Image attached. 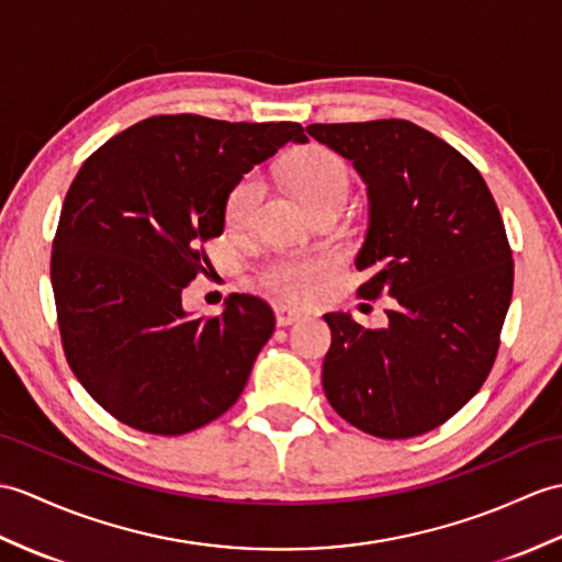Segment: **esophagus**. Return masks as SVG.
Listing matches in <instances>:
<instances>
[{"instance_id":"1","label":"esophagus","mask_w":562,"mask_h":562,"mask_svg":"<svg viewBox=\"0 0 562 562\" xmlns=\"http://www.w3.org/2000/svg\"><path fill=\"white\" fill-rule=\"evenodd\" d=\"M276 321H278V325H282V328H286V325H294L299 321H304V311L292 308V306H278L276 308Z\"/></svg>"}]
</instances>
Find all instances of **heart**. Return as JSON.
<instances>
[{
  "instance_id": "b5f03b06",
  "label": "heart",
  "mask_w": 562,
  "mask_h": 562,
  "mask_svg": "<svg viewBox=\"0 0 562 562\" xmlns=\"http://www.w3.org/2000/svg\"><path fill=\"white\" fill-rule=\"evenodd\" d=\"M290 181L308 211L321 203L347 201L351 177L349 167L340 155L313 146L302 155H296L290 165ZM266 193L263 177L258 172L244 175L237 184L232 187L225 217L229 225L241 227L251 220L260 199ZM333 272V258L323 254H282L260 270V282L268 292L280 296L282 302H306V299L318 290L323 280Z\"/></svg>"
}]
</instances>
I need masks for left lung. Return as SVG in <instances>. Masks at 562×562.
<instances>
[{
	"instance_id": "1",
	"label": "left lung",
	"mask_w": 562,
	"mask_h": 562,
	"mask_svg": "<svg viewBox=\"0 0 562 562\" xmlns=\"http://www.w3.org/2000/svg\"><path fill=\"white\" fill-rule=\"evenodd\" d=\"M306 132L367 184L369 229L355 263L371 280L359 296H393L385 328L325 313V397L363 434L422 436L479 393L498 355L515 272L498 205L464 155L412 122Z\"/></svg>"
}]
</instances>
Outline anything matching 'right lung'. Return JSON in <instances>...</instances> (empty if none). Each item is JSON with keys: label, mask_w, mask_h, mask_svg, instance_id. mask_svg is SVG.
<instances>
[{"label": "right lung", "mask_w": 562, "mask_h": 562, "mask_svg": "<svg viewBox=\"0 0 562 562\" xmlns=\"http://www.w3.org/2000/svg\"><path fill=\"white\" fill-rule=\"evenodd\" d=\"M294 122L150 116L78 169L52 244L61 345L78 381L114 419L181 436L225 414L276 330L263 299L232 294L215 318L181 304L205 272L201 244L225 229L232 187L286 143Z\"/></svg>", "instance_id": "obj_1"}]
</instances>
